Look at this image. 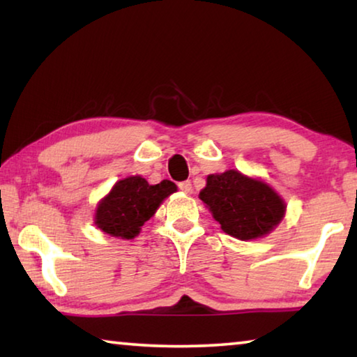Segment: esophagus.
I'll use <instances>...</instances> for the list:
<instances>
[{
    "label": "esophagus",
    "instance_id": "34e87169",
    "mask_svg": "<svg viewBox=\"0 0 357 357\" xmlns=\"http://www.w3.org/2000/svg\"><path fill=\"white\" fill-rule=\"evenodd\" d=\"M178 187L183 192H185V193H189L190 190H192V184H190V181H183V183H179L178 184Z\"/></svg>",
    "mask_w": 357,
    "mask_h": 357
}]
</instances>
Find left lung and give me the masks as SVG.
Masks as SVG:
<instances>
[{"mask_svg":"<svg viewBox=\"0 0 357 357\" xmlns=\"http://www.w3.org/2000/svg\"><path fill=\"white\" fill-rule=\"evenodd\" d=\"M200 198L223 231L241 241L264 236L285 214V203L268 184L234 170L209 174Z\"/></svg>","mask_w":357,"mask_h":357,"instance_id":"1","label":"left lung"}]
</instances>
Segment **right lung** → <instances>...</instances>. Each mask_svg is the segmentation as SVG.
<instances>
[{
  "instance_id": "1",
  "label": "right lung",
  "mask_w": 357,
  "mask_h": 357,
  "mask_svg": "<svg viewBox=\"0 0 357 357\" xmlns=\"http://www.w3.org/2000/svg\"><path fill=\"white\" fill-rule=\"evenodd\" d=\"M174 190L176 185L167 179L155 185H149L142 176L118 181L112 192L99 203L96 225L112 236L135 238L143 223L154 215L164 198Z\"/></svg>"
}]
</instances>
